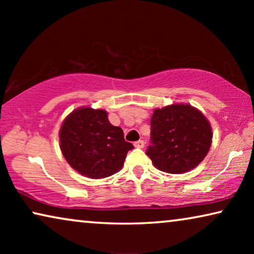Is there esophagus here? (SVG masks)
<instances>
[{
	"instance_id": "1",
	"label": "esophagus",
	"mask_w": 254,
	"mask_h": 254,
	"mask_svg": "<svg viewBox=\"0 0 254 254\" xmlns=\"http://www.w3.org/2000/svg\"><path fill=\"white\" fill-rule=\"evenodd\" d=\"M134 145L136 148H140V149H142V148H144V141L143 140H138V141H136V142H134Z\"/></svg>"
}]
</instances>
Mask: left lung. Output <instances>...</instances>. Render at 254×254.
<instances>
[{"instance_id": "1", "label": "left lung", "mask_w": 254, "mask_h": 254, "mask_svg": "<svg viewBox=\"0 0 254 254\" xmlns=\"http://www.w3.org/2000/svg\"><path fill=\"white\" fill-rule=\"evenodd\" d=\"M147 154L156 168L184 173L196 168L211 144V127L206 117L189 104L156 109L151 117Z\"/></svg>"}]
</instances>
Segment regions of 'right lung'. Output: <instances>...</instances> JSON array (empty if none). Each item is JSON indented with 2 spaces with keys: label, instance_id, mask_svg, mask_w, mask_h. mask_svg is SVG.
<instances>
[{
  "label": "right lung",
  "instance_id": "right-lung-1",
  "mask_svg": "<svg viewBox=\"0 0 254 254\" xmlns=\"http://www.w3.org/2000/svg\"><path fill=\"white\" fill-rule=\"evenodd\" d=\"M65 161L81 175L105 178L123 168L133 144L125 141L120 127L110 124L104 110L82 107L65 118L60 129Z\"/></svg>",
  "mask_w": 254,
  "mask_h": 254
}]
</instances>
